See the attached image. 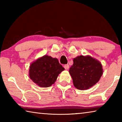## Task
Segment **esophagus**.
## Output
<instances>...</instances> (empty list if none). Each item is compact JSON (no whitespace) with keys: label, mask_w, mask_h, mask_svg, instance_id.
<instances>
[{"label":"esophagus","mask_w":122,"mask_h":122,"mask_svg":"<svg viewBox=\"0 0 122 122\" xmlns=\"http://www.w3.org/2000/svg\"><path fill=\"white\" fill-rule=\"evenodd\" d=\"M64 68H65L66 70H68L69 69V66L68 65H65V66H64Z\"/></svg>","instance_id":"1"}]
</instances>
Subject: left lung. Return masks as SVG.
<instances>
[{
	"label": "left lung",
	"instance_id": "obj_1",
	"mask_svg": "<svg viewBox=\"0 0 122 122\" xmlns=\"http://www.w3.org/2000/svg\"><path fill=\"white\" fill-rule=\"evenodd\" d=\"M69 73L74 86L81 90H87L97 83L102 76V65L90 55H80L73 59Z\"/></svg>",
	"mask_w": 122,
	"mask_h": 122
}]
</instances>
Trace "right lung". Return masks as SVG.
Listing matches in <instances>:
<instances>
[{
    "instance_id": "add662e5",
    "label": "right lung",
    "mask_w": 122,
    "mask_h": 122,
    "mask_svg": "<svg viewBox=\"0 0 122 122\" xmlns=\"http://www.w3.org/2000/svg\"><path fill=\"white\" fill-rule=\"evenodd\" d=\"M64 70L57 59L45 55L30 64L29 76L37 86L47 88L55 83L59 74Z\"/></svg>"
}]
</instances>
